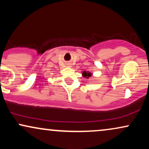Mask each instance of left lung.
<instances>
[{"label": "left lung", "instance_id": "left-lung-1", "mask_svg": "<svg viewBox=\"0 0 149 149\" xmlns=\"http://www.w3.org/2000/svg\"><path fill=\"white\" fill-rule=\"evenodd\" d=\"M91 76V73H89V72H86V71H83V76L84 77H87V78H89V77H90Z\"/></svg>", "mask_w": 149, "mask_h": 149}]
</instances>
